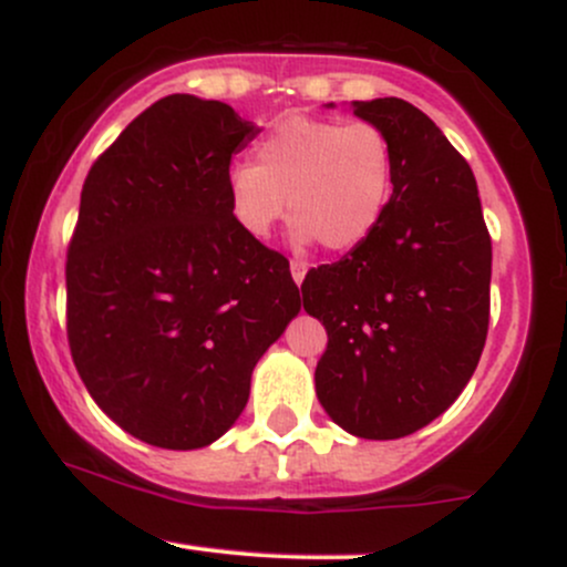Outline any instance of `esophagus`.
Returning <instances> with one entry per match:
<instances>
[{
    "label": "esophagus",
    "mask_w": 567,
    "mask_h": 567,
    "mask_svg": "<svg viewBox=\"0 0 567 567\" xmlns=\"http://www.w3.org/2000/svg\"><path fill=\"white\" fill-rule=\"evenodd\" d=\"M290 275H292V282L301 285L303 277H306V264L303 261H290Z\"/></svg>",
    "instance_id": "1"
}]
</instances>
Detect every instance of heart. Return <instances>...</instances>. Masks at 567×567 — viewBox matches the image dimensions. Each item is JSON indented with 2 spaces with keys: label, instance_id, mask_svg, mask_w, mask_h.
<instances>
[{
  "label": "heart",
  "instance_id": "heart-1",
  "mask_svg": "<svg viewBox=\"0 0 567 567\" xmlns=\"http://www.w3.org/2000/svg\"><path fill=\"white\" fill-rule=\"evenodd\" d=\"M256 162H237L226 175L237 224L266 237L279 218H296L298 245L330 252L360 247L381 224L392 199V141L365 120L347 122L290 114L256 146Z\"/></svg>",
  "mask_w": 567,
  "mask_h": 567
}]
</instances>
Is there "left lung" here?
Returning <instances> with one entry per match:
<instances>
[{"instance_id": "obj_1", "label": "left lung", "mask_w": 567, "mask_h": 567, "mask_svg": "<svg viewBox=\"0 0 567 567\" xmlns=\"http://www.w3.org/2000/svg\"><path fill=\"white\" fill-rule=\"evenodd\" d=\"M351 112L392 141L394 188L365 243L301 285L328 330L317 400L354 437L400 440L445 413L477 368L491 234L472 167L421 109L373 97Z\"/></svg>"}]
</instances>
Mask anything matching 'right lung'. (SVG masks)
Masks as SVG:
<instances>
[{
  "label": "right lung",
  "instance_id": "add662e5",
  "mask_svg": "<svg viewBox=\"0 0 567 567\" xmlns=\"http://www.w3.org/2000/svg\"><path fill=\"white\" fill-rule=\"evenodd\" d=\"M258 133L229 103L175 93L84 178L66 261L71 357L97 408L154 447L229 432L252 368L301 311L288 258L229 205L231 157Z\"/></svg>",
  "mask_w": 567,
  "mask_h": 567
}]
</instances>
